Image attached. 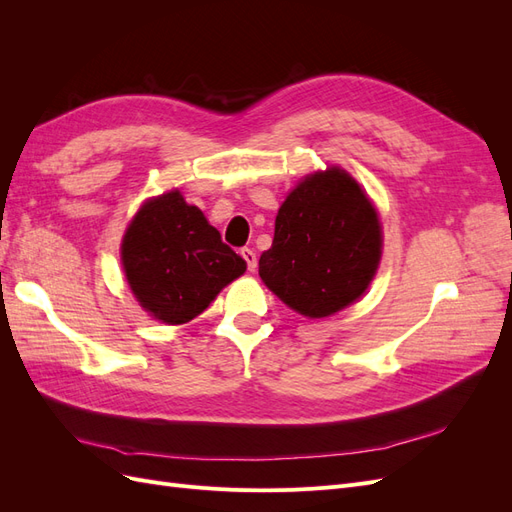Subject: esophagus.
<instances>
[{
    "label": "esophagus",
    "instance_id": "1",
    "mask_svg": "<svg viewBox=\"0 0 512 512\" xmlns=\"http://www.w3.org/2000/svg\"><path fill=\"white\" fill-rule=\"evenodd\" d=\"M241 256H243V260L247 262V269L254 271V269H256V265H258V258H256V252L252 250V247H243V250H241Z\"/></svg>",
    "mask_w": 512,
    "mask_h": 512
}]
</instances>
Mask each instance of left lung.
<instances>
[{
	"mask_svg": "<svg viewBox=\"0 0 512 512\" xmlns=\"http://www.w3.org/2000/svg\"><path fill=\"white\" fill-rule=\"evenodd\" d=\"M382 254L378 213L346 170L305 177L275 218L258 273L294 312L331 316L374 280Z\"/></svg>",
	"mask_w": 512,
	"mask_h": 512,
	"instance_id": "1",
	"label": "left lung"
}]
</instances>
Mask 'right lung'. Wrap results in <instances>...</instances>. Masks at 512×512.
Segmentation results:
<instances>
[{
  "mask_svg": "<svg viewBox=\"0 0 512 512\" xmlns=\"http://www.w3.org/2000/svg\"><path fill=\"white\" fill-rule=\"evenodd\" d=\"M128 284L147 312L166 324L203 314L218 292L245 273L198 207L173 190L136 213L121 245Z\"/></svg>",
  "mask_w": 512,
  "mask_h": 512,
  "instance_id": "right-lung-1",
  "label": "right lung"
}]
</instances>
